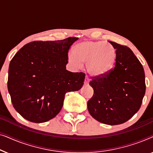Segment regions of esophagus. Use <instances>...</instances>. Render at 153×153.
<instances>
[{
  "label": "esophagus",
  "mask_w": 153,
  "mask_h": 153,
  "mask_svg": "<svg viewBox=\"0 0 153 153\" xmlns=\"http://www.w3.org/2000/svg\"><path fill=\"white\" fill-rule=\"evenodd\" d=\"M88 83H89V79H88V77L86 76V77H85V79L84 84L85 85H88Z\"/></svg>",
  "instance_id": "34e87169"
}]
</instances>
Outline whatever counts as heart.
<instances>
[{
	"label": "heart",
	"instance_id": "1",
	"mask_svg": "<svg viewBox=\"0 0 153 153\" xmlns=\"http://www.w3.org/2000/svg\"><path fill=\"white\" fill-rule=\"evenodd\" d=\"M115 59L116 55L111 47L101 42H83L75 47L74 51L68 53L69 62L73 66L79 68L85 62L88 72L93 76L107 74L114 67Z\"/></svg>",
	"mask_w": 153,
	"mask_h": 153
}]
</instances>
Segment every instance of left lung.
Wrapping results in <instances>:
<instances>
[{
    "label": "left lung",
    "instance_id": "left-lung-1",
    "mask_svg": "<svg viewBox=\"0 0 153 153\" xmlns=\"http://www.w3.org/2000/svg\"><path fill=\"white\" fill-rule=\"evenodd\" d=\"M116 50L114 68L103 76H93L89 84L94 94L88 101L92 117L109 125L129 120L141 107L146 93L143 66L132 51L108 41Z\"/></svg>",
    "mask_w": 153,
    "mask_h": 153
}]
</instances>
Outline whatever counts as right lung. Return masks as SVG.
<instances>
[{
	"instance_id": "1",
	"label": "right lung",
	"mask_w": 153,
	"mask_h": 153,
	"mask_svg": "<svg viewBox=\"0 0 153 153\" xmlns=\"http://www.w3.org/2000/svg\"><path fill=\"white\" fill-rule=\"evenodd\" d=\"M78 39L31 42L12 58L7 88L23 118L36 123L51 120L61 110L65 93L83 86L84 73L66 70L69 49Z\"/></svg>"
}]
</instances>
